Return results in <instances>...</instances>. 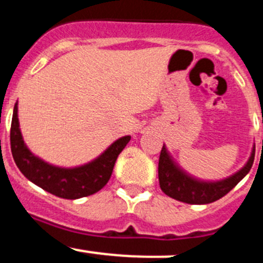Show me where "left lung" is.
<instances>
[{
  "mask_svg": "<svg viewBox=\"0 0 263 263\" xmlns=\"http://www.w3.org/2000/svg\"><path fill=\"white\" fill-rule=\"evenodd\" d=\"M254 160V146L247 164L230 177L221 181H202L194 178L178 167L163 145L158 164L159 185L165 195L187 204H208L225 196L251 171Z\"/></svg>",
  "mask_w": 263,
  "mask_h": 263,
  "instance_id": "obj_1",
  "label": "left lung"
}]
</instances>
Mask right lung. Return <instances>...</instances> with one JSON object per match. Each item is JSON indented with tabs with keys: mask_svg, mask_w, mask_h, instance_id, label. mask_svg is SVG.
I'll return each mask as SVG.
<instances>
[{
	"mask_svg": "<svg viewBox=\"0 0 263 263\" xmlns=\"http://www.w3.org/2000/svg\"><path fill=\"white\" fill-rule=\"evenodd\" d=\"M129 140L131 136L121 137L114 141L100 157L87 164L74 168L56 167L32 154L24 144L19 128L17 104L14 106L10 144L12 158L17 168L33 183L64 199H78L101 190L108 183L117 158Z\"/></svg>",
	"mask_w": 263,
	"mask_h": 263,
	"instance_id": "right-lung-1",
	"label": "right lung"
}]
</instances>
